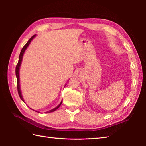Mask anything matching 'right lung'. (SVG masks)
<instances>
[{
  "label": "right lung",
  "instance_id": "right-lung-1",
  "mask_svg": "<svg viewBox=\"0 0 146 146\" xmlns=\"http://www.w3.org/2000/svg\"><path fill=\"white\" fill-rule=\"evenodd\" d=\"M36 36V35H33L29 41H27V42L26 43V44L24 46V47L23 48V49H22V50L20 52V54H19V61H18V63L16 65V67H15V75H16V77H17V92H18V94H19V97L21 98V99L22 100H23L24 102V99L23 98V97H22V95H21V90H20V85H19V68H20V66H21V61H22V60H23V54L24 51H25V50L26 49V48H27V46H29V44H30L31 41H32L33 39L35 38ZM62 103V102H61V103L60 104V105H58V107H56V108H53V109H52L51 110H49V111H47V112H52V111H54L55 110H56L58 108L60 107V106L61 105Z\"/></svg>",
  "mask_w": 146,
  "mask_h": 146
}]
</instances>
